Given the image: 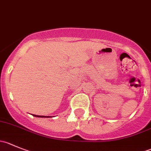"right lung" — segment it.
Segmentation results:
<instances>
[{"label": "right lung", "mask_w": 151, "mask_h": 151, "mask_svg": "<svg viewBox=\"0 0 151 151\" xmlns=\"http://www.w3.org/2000/svg\"><path fill=\"white\" fill-rule=\"evenodd\" d=\"M33 116H35V117H39V118H50V117L49 116H47V117H46V116H42V115H33Z\"/></svg>", "instance_id": "add662e5"}]
</instances>
